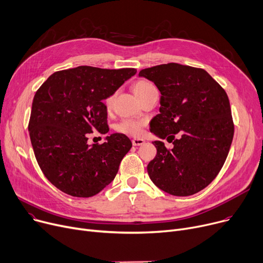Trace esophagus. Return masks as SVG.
I'll return each mask as SVG.
<instances>
[{
	"label": "esophagus",
	"mask_w": 263,
	"mask_h": 263,
	"mask_svg": "<svg viewBox=\"0 0 263 263\" xmlns=\"http://www.w3.org/2000/svg\"><path fill=\"white\" fill-rule=\"evenodd\" d=\"M143 143H144L143 139H140V138H135V139H133V145H135V146L142 145Z\"/></svg>",
	"instance_id": "34e87169"
}]
</instances>
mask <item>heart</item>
<instances>
[{"instance_id": "1", "label": "heart", "mask_w": 263, "mask_h": 263, "mask_svg": "<svg viewBox=\"0 0 263 263\" xmlns=\"http://www.w3.org/2000/svg\"><path fill=\"white\" fill-rule=\"evenodd\" d=\"M156 90L155 86L151 84L147 81H139L134 85V92L135 95L140 99L143 100L146 96H148L152 91ZM114 102V96L108 97L105 100V105L107 109H109L111 107ZM145 123L140 120H133V119H125L122 120L120 123L116 125V130L121 133V134H125L129 136H135L138 137L140 136L142 133V128L144 126Z\"/></svg>"}]
</instances>
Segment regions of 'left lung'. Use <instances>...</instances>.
I'll list each match as a JSON object with an SVG mask.
<instances>
[{
	"label": "left lung",
	"instance_id": "1",
	"mask_svg": "<svg viewBox=\"0 0 263 263\" xmlns=\"http://www.w3.org/2000/svg\"><path fill=\"white\" fill-rule=\"evenodd\" d=\"M139 75L154 82L161 93L160 114L151 121V132L174 145L153 142L157 154L147 164L149 178L175 196L199 192L217 177L233 142L227 93L200 68L170 63Z\"/></svg>",
	"mask_w": 263,
	"mask_h": 263
}]
</instances>
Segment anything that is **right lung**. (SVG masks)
Wrapping results in <instances>:
<instances>
[{
    "mask_svg": "<svg viewBox=\"0 0 263 263\" xmlns=\"http://www.w3.org/2000/svg\"><path fill=\"white\" fill-rule=\"evenodd\" d=\"M137 72L134 68L81 66L53 73L36 91L28 122L35 157L56 188L90 197L116 177L132 147L129 138L111 134L107 141L88 144V134L109 130L103 103Z\"/></svg>",
    "mask_w": 263,
    "mask_h": 263,
    "instance_id": "add662e5",
    "label": "right lung"
}]
</instances>
